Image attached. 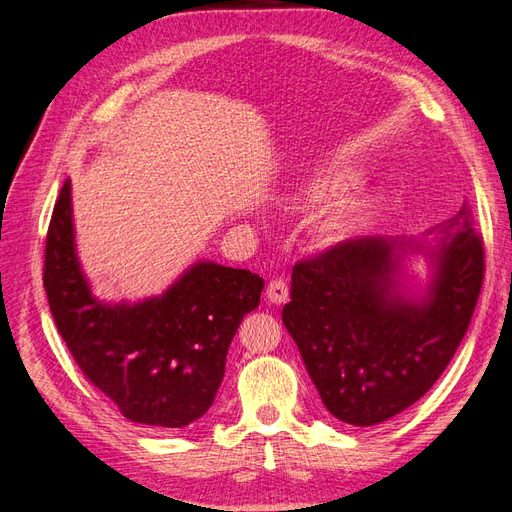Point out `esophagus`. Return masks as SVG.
Instances as JSON below:
<instances>
[{
    "instance_id": "esophagus-1",
    "label": "esophagus",
    "mask_w": 512,
    "mask_h": 512,
    "mask_svg": "<svg viewBox=\"0 0 512 512\" xmlns=\"http://www.w3.org/2000/svg\"><path fill=\"white\" fill-rule=\"evenodd\" d=\"M267 299L273 303V305H282L288 301V282L282 280V277H275V280L269 282L267 286Z\"/></svg>"
}]
</instances>
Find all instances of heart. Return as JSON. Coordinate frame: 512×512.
<instances>
[{
    "mask_svg": "<svg viewBox=\"0 0 512 512\" xmlns=\"http://www.w3.org/2000/svg\"><path fill=\"white\" fill-rule=\"evenodd\" d=\"M342 179V170L327 168L309 179L307 185H303V192L307 196H318L329 187L332 188L318 200L307 220L309 237H312V241H316V245L320 247L333 245L348 237L350 232L363 222L369 207L367 196L363 194V190L356 188L354 183L336 185Z\"/></svg>",
    "mask_w": 512,
    "mask_h": 512,
    "instance_id": "obj_1",
    "label": "heart"
}]
</instances>
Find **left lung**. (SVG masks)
<instances>
[{"mask_svg": "<svg viewBox=\"0 0 512 512\" xmlns=\"http://www.w3.org/2000/svg\"><path fill=\"white\" fill-rule=\"evenodd\" d=\"M440 232L421 301L401 292L399 267L423 243L359 237L294 265L284 327L339 421H389L431 389L457 352L483 286L485 247L468 205Z\"/></svg>", "mask_w": 512, "mask_h": 512, "instance_id": "left-lung-1", "label": "left lung"}]
</instances>
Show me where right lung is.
<instances>
[{
  "mask_svg": "<svg viewBox=\"0 0 512 512\" xmlns=\"http://www.w3.org/2000/svg\"><path fill=\"white\" fill-rule=\"evenodd\" d=\"M44 290L57 331L85 378L132 423L192 425L218 393L228 346L265 280L203 260L162 297L108 305L89 290L74 247L70 179L44 247Z\"/></svg>",
  "mask_w": 512,
  "mask_h": 512,
  "instance_id": "right-lung-1",
  "label": "right lung"
}]
</instances>
